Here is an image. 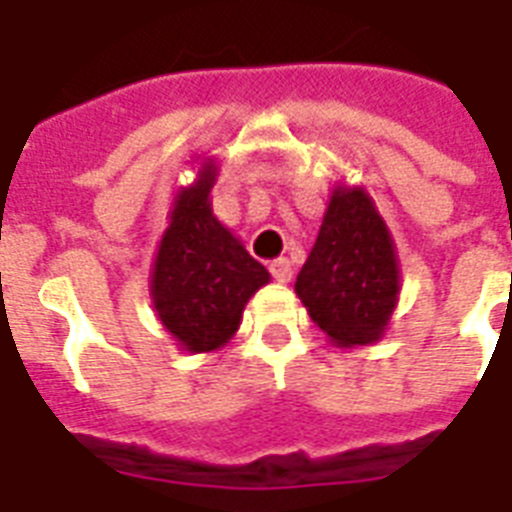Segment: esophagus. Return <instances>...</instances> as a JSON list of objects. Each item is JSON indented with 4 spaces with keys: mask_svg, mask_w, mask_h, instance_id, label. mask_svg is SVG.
<instances>
[{
    "mask_svg": "<svg viewBox=\"0 0 512 512\" xmlns=\"http://www.w3.org/2000/svg\"><path fill=\"white\" fill-rule=\"evenodd\" d=\"M268 271H271V276H274L276 282H282V285H287V282L293 279V266H290L287 257H276V260H271Z\"/></svg>",
    "mask_w": 512,
    "mask_h": 512,
    "instance_id": "obj_1",
    "label": "esophagus"
}]
</instances>
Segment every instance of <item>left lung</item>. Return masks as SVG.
<instances>
[{"label":"left lung","instance_id":"left-lung-1","mask_svg":"<svg viewBox=\"0 0 512 512\" xmlns=\"http://www.w3.org/2000/svg\"><path fill=\"white\" fill-rule=\"evenodd\" d=\"M401 271L385 219L363 187L336 184L295 295L333 347L380 342L399 304Z\"/></svg>","mask_w":512,"mask_h":512}]
</instances>
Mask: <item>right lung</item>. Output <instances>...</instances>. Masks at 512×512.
I'll return each instance as SVG.
<instances>
[{
  "label": "right lung",
  "instance_id": "right-lung-1",
  "mask_svg": "<svg viewBox=\"0 0 512 512\" xmlns=\"http://www.w3.org/2000/svg\"><path fill=\"white\" fill-rule=\"evenodd\" d=\"M217 160L203 157L198 176L176 189L149 276L154 312L184 352H214L236 336L244 306L271 282L211 211Z\"/></svg>",
  "mask_w": 512,
  "mask_h": 512
}]
</instances>
